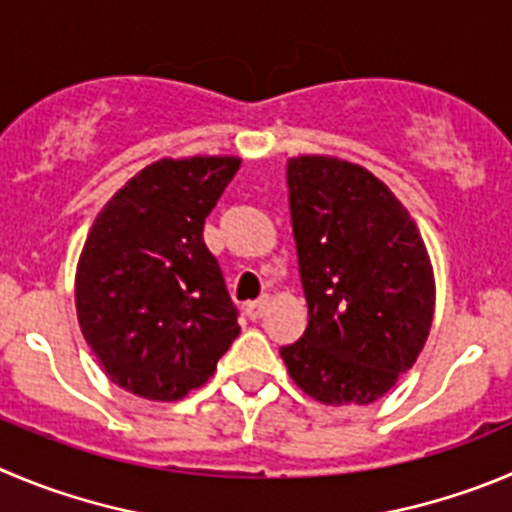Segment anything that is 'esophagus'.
I'll list each match as a JSON object with an SVG mask.
<instances>
[{"label": "esophagus", "mask_w": 512, "mask_h": 512, "mask_svg": "<svg viewBox=\"0 0 512 512\" xmlns=\"http://www.w3.org/2000/svg\"><path fill=\"white\" fill-rule=\"evenodd\" d=\"M265 308H267V298L252 300V303L242 305V310H245V315L250 318V321H260L262 313H265Z\"/></svg>", "instance_id": "esophagus-1"}]
</instances>
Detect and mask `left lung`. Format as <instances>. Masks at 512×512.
I'll return each mask as SVG.
<instances>
[{
  "instance_id": "1",
  "label": "left lung",
  "mask_w": 512,
  "mask_h": 512,
  "mask_svg": "<svg viewBox=\"0 0 512 512\" xmlns=\"http://www.w3.org/2000/svg\"><path fill=\"white\" fill-rule=\"evenodd\" d=\"M290 219L308 328L280 348L323 404H371L427 343L434 275L417 224L384 181L331 156L288 161Z\"/></svg>"
}]
</instances>
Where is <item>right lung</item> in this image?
<instances>
[{"instance_id":"1","label":"right lung","mask_w":512,"mask_h":512,"mask_svg":"<svg viewBox=\"0 0 512 512\" xmlns=\"http://www.w3.org/2000/svg\"><path fill=\"white\" fill-rule=\"evenodd\" d=\"M234 156L161 159L100 209L75 275L80 331L108 379L151 401L199 389L240 336L204 219Z\"/></svg>"}]
</instances>
